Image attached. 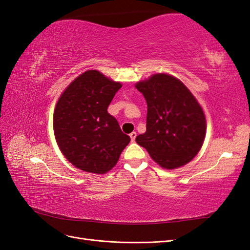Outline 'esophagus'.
Instances as JSON below:
<instances>
[{"instance_id":"esophagus-1","label":"esophagus","mask_w":250,"mask_h":250,"mask_svg":"<svg viewBox=\"0 0 250 250\" xmlns=\"http://www.w3.org/2000/svg\"><path fill=\"white\" fill-rule=\"evenodd\" d=\"M129 137H130V139H131V142H134L135 141V138H137V132H131L130 134H129Z\"/></svg>"}]
</instances>
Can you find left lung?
<instances>
[{"label": "left lung", "instance_id": "8db88e82", "mask_svg": "<svg viewBox=\"0 0 250 250\" xmlns=\"http://www.w3.org/2000/svg\"><path fill=\"white\" fill-rule=\"evenodd\" d=\"M147 102L146 132L135 139L165 169L185 166L199 152L207 122L200 104L179 79L158 73L135 84Z\"/></svg>", "mask_w": 250, "mask_h": 250}]
</instances>
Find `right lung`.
<instances>
[{"label": "right lung", "instance_id": "add662e5", "mask_svg": "<svg viewBox=\"0 0 250 250\" xmlns=\"http://www.w3.org/2000/svg\"><path fill=\"white\" fill-rule=\"evenodd\" d=\"M122 87L102 73L89 70L75 79L60 96L53 116L55 139L75 167L104 174L115 167L130 138L107 112Z\"/></svg>", "mask_w": 250, "mask_h": 250}]
</instances>
